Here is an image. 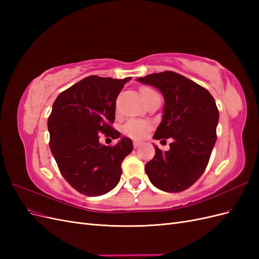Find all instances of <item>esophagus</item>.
I'll return each instance as SVG.
<instances>
[{
  "label": "esophagus",
  "mask_w": 259,
  "mask_h": 259,
  "mask_svg": "<svg viewBox=\"0 0 259 259\" xmlns=\"http://www.w3.org/2000/svg\"><path fill=\"white\" fill-rule=\"evenodd\" d=\"M140 145H142V143L136 142V140H135V142H134V148H138Z\"/></svg>",
  "instance_id": "esophagus-1"
}]
</instances>
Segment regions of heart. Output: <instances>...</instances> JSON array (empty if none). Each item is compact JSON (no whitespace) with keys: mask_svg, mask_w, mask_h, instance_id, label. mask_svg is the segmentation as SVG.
<instances>
[{"mask_svg":"<svg viewBox=\"0 0 259 259\" xmlns=\"http://www.w3.org/2000/svg\"><path fill=\"white\" fill-rule=\"evenodd\" d=\"M139 92H140V96H142L144 101H146V99L150 96L151 94L154 93L151 89H148V88H142L139 90ZM148 131H149V124L139 120H131L125 124L123 127V132L125 134L132 138H136V139L144 138L148 133Z\"/></svg>","mask_w":259,"mask_h":259,"instance_id":"obj_1","label":"heart"}]
</instances>
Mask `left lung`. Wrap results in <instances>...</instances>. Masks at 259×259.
I'll return each mask as SVG.
<instances>
[{
  "instance_id": "obj_1",
  "label": "left lung",
  "mask_w": 259,
  "mask_h": 259,
  "mask_svg": "<svg viewBox=\"0 0 259 259\" xmlns=\"http://www.w3.org/2000/svg\"><path fill=\"white\" fill-rule=\"evenodd\" d=\"M137 81L154 86L165 101L153 138H173L168 151L154 146L155 154L145 165L146 173L162 191H184L204 173L215 146L219 119L215 99L201 85L173 71L137 77Z\"/></svg>"
}]
</instances>
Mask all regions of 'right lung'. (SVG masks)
I'll list each match as a JSON object with an SVG mask.
<instances>
[{"instance_id":"add662e5","label":"right lung","mask_w":259,"mask_h":259,"mask_svg":"<svg viewBox=\"0 0 259 259\" xmlns=\"http://www.w3.org/2000/svg\"><path fill=\"white\" fill-rule=\"evenodd\" d=\"M123 80L91 75L60 93L49 117L50 148L68 184L89 197L103 195L119 184L121 164L133 150L122 137L115 146L99 143L100 133L113 139L121 134L111 124Z\"/></svg>"}]
</instances>
